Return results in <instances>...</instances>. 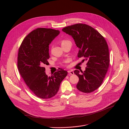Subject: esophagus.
<instances>
[{
  "instance_id": "esophagus-1",
  "label": "esophagus",
  "mask_w": 129,
  "mask_h": 129,
  "mask_svg": "<svg viewBox=\"0 0 129 129\" xmlns=\"http://www.w3.org/2000/svg\"><path fill=\"white\" fill-rule=\"evenodd\" d=\"M68 72L69 74L71 75L74 74V72H73V71H72V70H68Z\"/></svg>"
}]
</instances>
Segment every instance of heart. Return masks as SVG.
<instances>
[{
	"mask_svg": "<svg viewBox=\"0 0 129 129\" xmlns=\"http://www.w3.org/2000/svg\"><path fill=\"white\" fill-rule=\"evenodd\" d=\"M68 43H71V42H70L69 41L67 40H62V41H61V45H62V46H63V45H66V44H68ZM67 62H68V61H66L65 62V63H67Z\"/></svg>",
	"mask_w": 129,
	"mask_h": 129,
	"instance_id": "heart-1",
	"label": "heart"
}]
</instances>
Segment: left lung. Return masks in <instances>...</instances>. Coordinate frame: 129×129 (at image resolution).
Masks as SVG:
<instances>
[{
  "instance_id": "8db88e82",
  "label": "left lung",
  "mask_w": 129,
  "mask_h": 129,
  "mask_svg": "<svg viewBox=\"0 0 129 129\" xmlns=\"http://www.w3.org/2000/svg\"><path fill=\"white\" fill-rule=\"evenodd\" d=\"M62 30L71 35L79 48L78 58L86 61L87 67L83 72L75 70L79 78L77 88L84 93H90L102 84L109 66V52L104 37L91 26L78 23L64 27Z\"/></svg>"
}]
</instances>
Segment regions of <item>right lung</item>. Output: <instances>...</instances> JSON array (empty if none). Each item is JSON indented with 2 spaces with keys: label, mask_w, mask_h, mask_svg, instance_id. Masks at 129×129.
I'll list each match as a JSON object with an SVG mask.
<instances>
[{
  "label": "right lung",
  "mask_w": 129,
  "mask_h": 129,
  "mask_svg": "<svg viewBox=\"0 0 129 129\" xmlns=\"http://www.w3.org/2000/svg\"><path fill=\"white\" fill-rule=\"evenodd\" d=\"M59 33L56 29L38 28L25 37L18 49L19 73L32 92L42 99H50L57 93L61 82L68 73L60 69L48 77L44 67L49 64V44Z\"/></svg>",
  "instance_id": "obj_1"
}]
</instances>
